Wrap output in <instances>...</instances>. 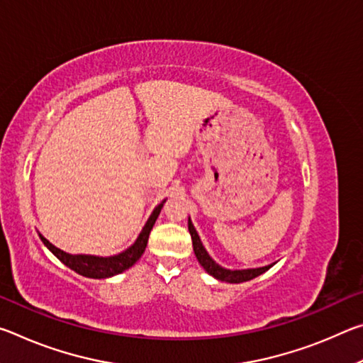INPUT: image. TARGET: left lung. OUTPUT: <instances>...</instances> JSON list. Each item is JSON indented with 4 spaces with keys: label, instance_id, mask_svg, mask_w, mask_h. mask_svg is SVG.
<instances>
[{
    "label": "left lung",
    "instance_id": "left-lung-1",
    "mask_svg": "<svg viewBox=\"0 0 363 363\" xmlns=\"http://www.w3.org/2000/svg\"><path fill=\"white\" fill-rule=\"evenodd\" d=\"M189 232H190V237H192V245H194V251H195V256L199 262L201 264V267H203L208 274L213 275L214 279H218L220 281H229V284H242V281H248L251 279L257 277V275H261L269 270L270 267L274 266V264H269V266H264V267H257V269H243V270H230V269H224L223 266H219L216 264V261H213L210 255H208V251L205 250L203 243H201L199 233H196L194 224L190 223L189 219Z\"/></svg>",
    "mask_w": 363,
    "mask_h": 363
}]
</instances>
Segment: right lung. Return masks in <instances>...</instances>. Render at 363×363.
I'll return each mask as SVG.
<instances>
[{
	"mask_svg": "<svg viewBox=\"0 0 363 363\" xmlns=\"http://www.w3.org/2000/svg\"><path fill=\"white\" fill-rule=\"evenodd\" d=\"M163 203L164 200L155 208V210H153L149 220H147L144 225L143 232L139 233L138 240L134 242L130 248L123 251V253L115 255V256L99 257V256H91V255H69L65 253V251L54 247V245L49 240H46L41 233H40V238L41 242L45 243V247L51 251V253L56 256L60 262H64L67 267L75 270L77 274L89 279H108V277H113V275L125 272L126 269H130L139 261V257L143 256V253L145 251L150 230L153 224H155L160 211H162Z\"/></svg>",
	"mask_w": 363,
	"mask_h": 363,
	"instance_id": "right-lung-1",
	"label": "right lung"
}]
</instances>
